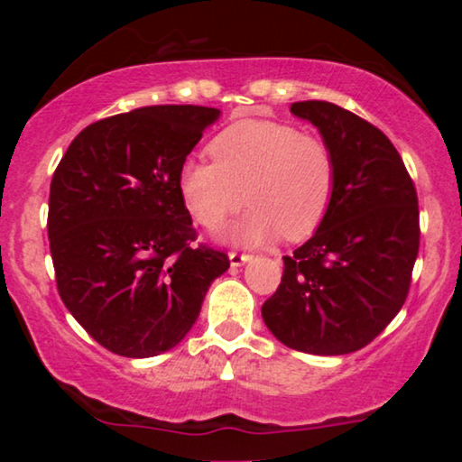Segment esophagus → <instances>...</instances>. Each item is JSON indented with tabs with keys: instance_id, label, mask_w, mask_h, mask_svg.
<instances>
[{
	"instance_id": "1",
	"label": "esophagus",
	"mask_w": 462,
	"mask_h": 462,
	"mask_svg": "<svg viewBox=\"0 0 462 462\" xmlns=\"http://www.w3.org/2000/svg\"><path fill=\"white\" fill-rule=\"evenodd\" d=\"M250 261H252L250 254H239V252H229V263H231L233 269L242 267V264L250 263Z\"/></svg>"
}]
</instances>
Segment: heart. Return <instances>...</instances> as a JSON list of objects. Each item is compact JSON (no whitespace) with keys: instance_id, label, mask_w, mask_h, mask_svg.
I'll list each match as a JSON object with an SVG mask.
<instances>
[{"instance_id":"heart-1","label":"heart","mask_w":462,"mask_h":462,"mask_svg":"<svg viewBox=\"0 0 462 462\" xmlns=\"http://www.w3.org/2000/svg\"><path fill=\"white\" fill-rule=\"evenodd\" d=\"M210 153L214 162L182 163L179 189L206 229H218L244 199L250 201L248 212L225 233L229 242L261 245L282 233L300 239L328 214L337 172L321 138L286 122L242 119L214 138Z\"/></svg>"}]
</instances>
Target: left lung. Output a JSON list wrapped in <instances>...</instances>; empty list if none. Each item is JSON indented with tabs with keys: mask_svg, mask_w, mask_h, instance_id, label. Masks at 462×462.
<instances>
[{
	"mask_svg": "<svg viewBox=\"0 0 462 462\" xmlns=\"http://www.w3.org/2000/svg\"><path fill=\"white\" fill-rule=\"evenodd\" d=\"M290 113L319 130L334 157V195L313 237L283 256L280 288L261 309L290 349L345 356L400 313L419 254V199L400 153L343 106L302 100Z\"/></svg>",
	"mask_w": 462,
	"mask_h": 462,
	"instance_id": "left-lung-1",
	"label": "left lung"
}]
</instances>
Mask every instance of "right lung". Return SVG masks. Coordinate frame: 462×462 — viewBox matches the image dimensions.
I'll use <instances>...</instances> for the list:
<instances>
[{
    "instance_id": "add662e5",
    "label": "right lung",
    "mask_w": 462,
    "mask_h": 462,
    "mask_svg": "<svg viewBox=\"0 0 462 462\" xmlns=\"http://www.w3.org/2000/svg\"><path fill=\"white\" fill-rule=\"evenodd\" d=\"M218 109L141 106L100 119L69 144L50 185L56 286L90 337L117 356L174 349L229 258L193 245L179 172Z\"/></svg>"
}]
</instances>
